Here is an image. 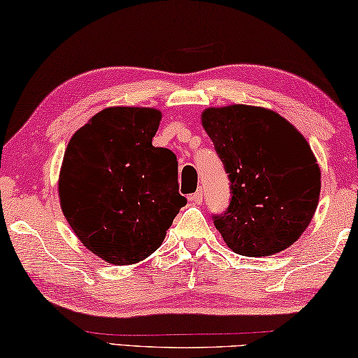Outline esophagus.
Instances as JSON below:
<instances>
[{"instance_id":"1","label":"esophagus","mask_w":358,"mask_h":358,"mask_svg":"<svg viewBox=\"0 0 358 358\" xmlns=\"http://www.w3.org/2000/svg\"><path fill=\"white\" fill-rule=\"evenodd\" d=\"M189 200L192 203H195V204H200L203 201V190L200 189V190H196L195 193H192V195L189 196Z\"/></svg>"}]
</instances>
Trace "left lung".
Wrapping results in <instances>:
<instances>
[{"label":"left lung","instance_id":"1","mask_svg":"<svg viewBox=\"0 0 358 358\" xmlns=\"http://www.w3.org/2000/svg\"><path fill=\"white\" fill-rule=\"evenodd\" d=\"M201 125L230 179L231 201L214 225L233 252L268 257L300 239L315 214L320 168L306 138L271 109L206 108Z\"/></svg>","mask_w":358,"mask_h":358}]
</instances>
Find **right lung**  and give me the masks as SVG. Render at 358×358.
<instances>
[{"instance_id":"right-lung-1","label":"right lung","mask_w":358,"mask_h":358,"mask_svg":"<svg viewBox=\"0 0 358 358\" xmlns=\"http://www.w3.org/2000/svg\"><path fill=\"white\" fill-rule=\"evenodd\" d=\"M160 120L155 108H106L64 150L58 176L64 217L79 241L110 265L154 254L187 204L176 155L152 145Z\"/></svg>"}]
</instances>
